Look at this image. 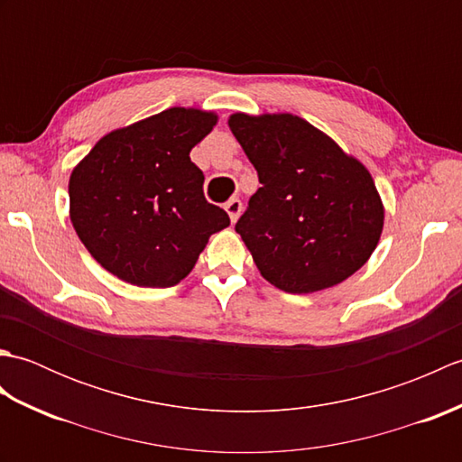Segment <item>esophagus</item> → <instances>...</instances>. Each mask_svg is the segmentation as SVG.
Listing matches in <instances>:
<instances>
[{"label":"esophagus","mask_w":462,"mask_h":462,"mask_svg":"<svg viewBox=\"0 0 462 462\" xmlns=\"http://www.w3.org/2000/svg\"><path fill=\"white\" fill-rule=\"evenodd\" d=\"M224 208H226V212H228V216H230V222H236L240 212H242V202L238 199H230L228 202H226Z\"/></svg>","instance_id":"34e87169"}]
</instances>
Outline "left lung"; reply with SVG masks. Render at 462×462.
<instances>
[{"label": "left lung", "mask_w": 462, "mask_h": 462, "mask_svg": "<svg viewBox=\"0 0 462 462\" xmlns=\"http://www.w3.org/2000/svg\"><path fill=\"white\" fill-rule=\"evenodd\" d=\"M228 125L262 184L236 222L262 276L288 293L353 276L385 218L365 166L296 115L234 113Z\"/></svg>", "instance_id": "1"}]
</instances>
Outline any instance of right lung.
Returning <instances> with one entry per match:
<instances>
[{
  "label": "right lung",
  "mask_w": 462,
  "mask_h": 462,
  "mask_svg": "<svg viewBox=\"0 0 462 462\" xmlns=\"http://www.w3.org/2000/svg\"><path fill=\"white\" fill-rule=\"evenodd\" d=\"M218 115L172 106L111 131L69 179V216L101 266L141 288H171L192 272L214 232L230 226L204 199L190 151Z\"/></svg>",
  "instance_id": "add662e5"
}]
</instances>
